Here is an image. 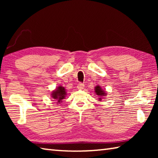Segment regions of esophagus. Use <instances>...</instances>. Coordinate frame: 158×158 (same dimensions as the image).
<instances>
[{
    "label": "esophagus",
    "instance_id": "esophagus-1",
    "mask_svg": "<svg viewBox=\"0 0 158 158\" xmlns=\"http://www.w3.org/2000/svg\"><path fill=\"white\" fill-rule=\"evenodd\" d=\"M84 88V85L82 83H79L78 85H77V89L79 90H83Z\"/></svg>",
    "mask_w": 158,
    "mask_h": 158
}]
</instances>
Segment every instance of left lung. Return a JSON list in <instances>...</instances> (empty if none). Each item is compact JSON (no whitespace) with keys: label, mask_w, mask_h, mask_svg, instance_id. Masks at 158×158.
<instances>
[{"label":"left lung","mask_w":158,"mask_h":158,"mask_svg":"<svg viewBox=\"0 0 158 158\" xmlns=\"http://www.w3.org/2000/svg\"><path fill=\"white\" fill-rule=\"evenodd\" d=\"M95 94L98 96V99L99 100L101 101L102 98H105V96L106 95V93L105 90H103L102 87L100 86V85H97V86L95 87Z\"/></svg>","instance_id":"obj_1"}]
</instances>
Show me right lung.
<instances>
[{"label":"right lung","mask_w":158,"mask_h":158,"mask_svg":"<svg viewBox=\"0 0 158 158\" xmlns=\"http://www.w3.org/2000/svg\"><path fill=\"white\" fill-rule=\"evenodd\" d=\"M66 95L67 94H66L65 88L63 86H60H60L57 87L56 89V90H53L52 94H51L53 100L56 101V103H58L57 105L60 104L61 102H62L63 99L65 98Z\"/></svg>","instance_id":"obj_1"}]
</instances>
